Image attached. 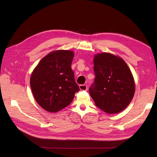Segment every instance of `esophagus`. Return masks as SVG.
I'll return each mask as SVG.
<instances>
[{
  "instance_id": "34e87169",
  "label": "esophagus",
  "mask_w": 157,
  "mask_h": 157,
  "mask_svg": "<svg viewBox=\"0 0 157 157\" xmlns=\"http://www.w3.org/2000/svg\"><path fill=\"white\" fill-rule=\"evenodd\" d=\"M79 89L81 90H84L86 91L88 90V87H87V85L86 84H82V85H79Z\"/></svg>"
}]
</instances>
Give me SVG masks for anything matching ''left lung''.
<instances>
[{"mask_svg":"<svg viewBox=\"0 0 157 157\" xmlns=\"http://www.w3.org/2000/svg\"><path fill=\"white\" fill-rule=\"evenodd\" d=\"M94 71L89 92L96 106L110 114L124 110L135 93L134 77L124 60L107 52L96 54Z\"/></svg>","mask_w":157,"mask_h":157,"instance_id":"8db88e82","label":"left lung"}]
</instances>
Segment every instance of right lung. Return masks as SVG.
<instances>
[{
  "instance_id": "1",
  "label": "right lung",
  "mask_w": 157,
  "mask_h": 157,
  "mask_svg": "<svg viewBox=\"0 0 157 157\" xmlns=\"http://www.w3.org/2000/svg\"><path fill=\"white\" fill-rule=\"evenodd\" d=\"M74 53L58 50L41 59L33 71L30 86L38 104L46 111L56 113L67 106L79 90L71 63Z\"/></svg>"
}]
</instances>
